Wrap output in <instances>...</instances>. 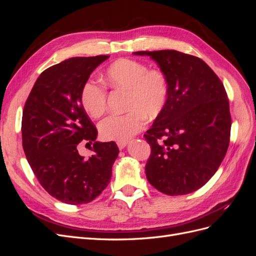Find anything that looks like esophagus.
<instances>
[{"instance_id": "obj_1", "label": "esophagus", "mask_w": 256, "mask_h": 256, "mask_svg": "<svg viewBox=\"0 0 256 256\" xmlns=\"http://www.w3.org/2000/svg\"><path fill=\"white\" fill-rule=\"evenodd\" d=\"M128 144V141H120V142H118V146L120 150H122L124 147H126Z\"/></svg>"}]
</instances>
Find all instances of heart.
Listing matches in <instances>:
<instances>
[{
  "instance_id": "heart-1",
  "label": "heart",
  "mask_w": 256,
  "mask_h": 256,
  "mask_svg": "<svg viewBox=\"0 0 256 256\" xmlns=\"http://www.w3.org/2000/svg\"><path fill=\"white\" fill-rule=\"evenodd\" d=\"M102 81L115 90L127 92L125 114H112L99 124V132L108 141H127L146 122L154 120L166 109L170 85L166 74L157 68L148 69L143 62L118 58L106 69ZM84 111L99 118L106 109V92L98 84L88 82L81 92Z\"/></svg>"
}]
</instances>
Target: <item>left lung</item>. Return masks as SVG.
<instances>
[{"instance_id":"left-lung-1","label":"left lung","mask_w":256,"mask_h":256,"mask_svg":"<svg viewBox=\"0 0 256 256\" xmlns=\"http://www.w3.org/2000/svg\"><path fill=\"white\" fill-rule=\"evenodd\" d=\"M166 74V109L144 134L152 152L145 173L168 196L196 191L210 180L228 152L232 118L224 85L203 60L175 50L138 51Z\"/></svg>"}]
</instances>
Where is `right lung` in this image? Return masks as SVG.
<instances>
[{"label":"right lung","mask_w":256,"mask_h":256,"mask_svg":"<svg viewBox=\"0 0 256 256\" xmlns=\"http://www.w3.org/2000/svg\"><path fill=\"white\" fill-rule=\"evenodd\" d=\"M109 56L72 58L44 70L22 114V146L42 188L60 202H92L109 184L120 150L115 142H96L98 131L81 102L83 86ZM93 143L88 160L76 147Z\"/></svg>","instance_id":"obj_1"}]
</instances>
